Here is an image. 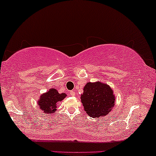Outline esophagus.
Listing matches in <instances>:
<instances>
[{
  "instance_id": "34e87169",
  "label": "esophagus",
  "mask_w": 156,
  "mask_h": 156,
  "mask_svg": "<svg viewBox=\"0 0 156 156\" xmlns=\"http://www.w3.org/2000/svg\"><path fill=\"white\" fill-rule=\"evenodd\" d=\"M69 94H70V95L72 96V97H74V96H75V92H74V91H69Z\"/></svg>"
}]
</instances>
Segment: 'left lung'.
Listing matches in <instances>:
<instances>
[{
	"instance_id": "obj_1",
	"label": "left lung",
	"mask_w": 156,
	"mask_h": 156,
	"mask_svg": "<svg viewBox=\"0 0 156 156\" xmlns=\"http://www.w3.org/2000/svg\"><path fill=\"white\" fill-rule=\"evenodd\" d=\"M115 100L112 88L101 82H88L81 95V102L84 111L93 118L107 115L114 107Z\"/></svg>"
}]
</instances>
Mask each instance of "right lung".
<instances>
[{
    "label": "right lung",
    "mask_w": 156,
    "mask_h": 156,
    "mask_svg": "<svg viewBox=\"0 0 156 156\" xmlns=\"http://www.w3.org/2000/svg\"><path fill=\"white\" fill-rule=\"evenodd\" d=\"M66 96L65 93L59 94L56 89H50L48 92L40 96L37 101L40 111L44 114H54L57 110V103L62 101Z\"/></svg>",
    "instance_id": "right-lung-1"
}]
</instances>
